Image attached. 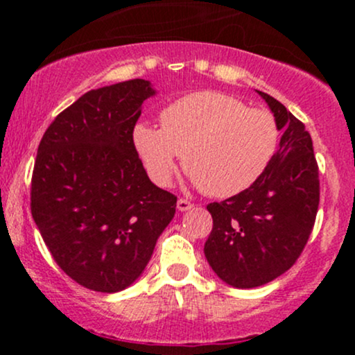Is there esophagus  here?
<instances>
[{
    "label": "esophagus",
    "mask_w": 355,
    "mask_h": 355,
    "mask_svg": "<svg viewBox=\"0 0 355 355\" xmlns=\"http://www.w3.org/2000/svg\"><path fill=\"white\" fill-rule=\"evenodd\" d=\"M193 203L191 202H189V200H185V198H178V202H177V209L180 210V211H187V210H190V209H193Z\"/></svg>",
    "instance_id": "esophagus-1"
}]
</instances>
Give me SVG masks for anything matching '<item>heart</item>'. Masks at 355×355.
I'll return each instance as SVG.
<instances>
[{"mask_svg":"<svg viewBox=\"0 0 355 355\" xmlns=\"http://www.w3.org/2000/svg\"><path fill=\"white\" fill-rule=\"evenodd\" d=\"M160 125L138 123L133 130V144L150 178L166 185L175 158L182 155L191 180L215 198L250 189L279 145V128L270 113L218 92L175 100L162 112Z\"/></svg>","mask_w":355,"mask_h":355,"instance_id":"b5f03b06","label":"heart"}]
</instances>
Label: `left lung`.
Segmentation results:
<instances>
[{"label":"left lung","instance_id":"left-lung-1","mask_svg":"<svg viewBox=\"0 0 355 355\" xmlns=\"http://www.w3.org/2000/svg\"><path fill=\"white\" fill-rule=\"evenodd\" d=\"M282 130L267 170L250 189L207 205L214 227L205 252L223 282L254 288L277 279L297 262L311 237L319 209V166L312 138L300 120L259 92Z\"/></svg>","mask_w":355,"mask_h":355}]
</instances>
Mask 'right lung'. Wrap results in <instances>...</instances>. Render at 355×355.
Wrapping results in <instances>:
<instances>
[{"mask_svg":"<svg viewBox=\"0 0 355 355\" xmlns=\"http://www.w3.org/2000/svg\"><path fill=\"white\" fill-rule=\"evenodd\" d=\"M153 93L140 78L92 89L40 141L31 215L61 270L89 291L135 282L175 215L177 197L150 182L133 144Z\"/></svg>","mask_w":355,"mask_h":355,"instance_id":"obj_1","label":"right lung"}]
</instances>
